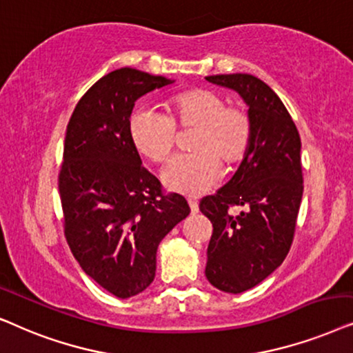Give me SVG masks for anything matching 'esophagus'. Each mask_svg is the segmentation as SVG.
Masks as SVG:
<instances>
[{"mask_svg": "<svg viewBox=\"0 0 353 353\" xmlns=\"http://www.w3.org/2000/svg\"><path fill=\"white\" fill-rule=\"evenodd\" d=\"M187 201H189L190 213H192V214H196V213H199V201H196V200H192V199H189Z\"/></svg>", "mask_w": 353, "mask_h": 353, "instance_id": "esophagus-1", "label": "esophagus"}]
</instances>
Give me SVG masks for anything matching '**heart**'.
<instances>
[{
    "instance_id": "obj_1",
    "label": "heart",
    "mask_w": 353,
    "mask_h": 353,
    "mask_svg": "<svg viewBox=\"0 0 353 353\" xmlns=\"http://www.w3.org/2000/svg\"><path fill=\"white\" fill-rule=\"evenodd\" d=\"M176 125L196 128L195 153L174 158L163 172L169 190L201 195L221 179L223 166L241 163L252 142V122L243 110L228 106L225 98L208 88L182 92L169 101V116L140 108L130 116L129 137L135 150L153 163L166 161L176 145Z\"/></svg>"
}]
</instances>
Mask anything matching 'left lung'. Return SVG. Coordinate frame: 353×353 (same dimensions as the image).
Segmentation results:
<instances>
[{"mask_svg": "<svg viewBox=\"0 0 353 353\" xmlns=\"http://www.w3.org/2000/svg\"><path fill=\"white\" fill-rule=\"evenodd\" d=\"M205 79L237 92L252 122L250 147L232 179L200 201L213 224L206 279L223 292L241 294L278 270L292 245L303 195L302 142L284 103L255 75ZM234 204L244 211L232 215Z\"/></svg>", "mask_w": 353, "mask_h": 353, "instance_id": "obj_1", "label": "left lung"}]
</instances>
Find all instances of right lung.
<instances>
[{
    "label": "right lung",
    "mask_w": 353,
    "mask_h": 353,
    "mask_svg": "<svg viewBox=\"0 0 353 353\" xmlns=\"http://www.w3.org/2000/svg\"><path fill=\"white\" fill-rule=\"evenodd\" d=\"M172 82L130 68L112 70L88 88L65 129L59 172L65 241L85 274L119 299L153 283L159 242L190 213L184 196L163 195L129 137L135 101Z\"/></svg>",
    "instance_id": "obj_1"
}]
</instances>
